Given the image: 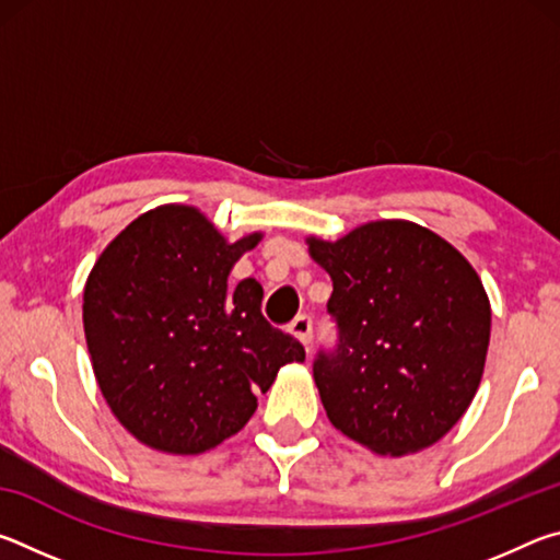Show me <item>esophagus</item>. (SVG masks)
<instances>
[{
  "label": "esophagus",
  "mask_w": 560,
  "mask_h": 560,
  "mask_svg": "<svg viewBox=\"0 0 560 560\" xmlns=\"http://www.w3.org/2000/svg\"><path fill=\"white\" fill-rule=\"evenodd\" d=\"M289 330L293 336H296L303 346L308 348V343H311V338H314V320H311L308 316H299V318H293L291 320V326H289Z\"/></svg>",
  "instance_id": "esophagus-1"
}]
</instances>
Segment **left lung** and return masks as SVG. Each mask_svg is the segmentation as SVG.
Listing matches in <instances>:
<instances>
[{"instance_id":"left-lung-1","label":"left lung","mask_w":560,"mask_h":560,"mask_svg":"<svg viewBox=\"0 0 560 560\" xmlns=\"http://www.w3.org/2000/svg\"><path fill=\"white\" fill-rule=\"evenodd\" d=\"M328 271L336 350L314 381L330 424L375 454L420 452L467 412L485 373L491 306L471 264L424 226L381 220L308 236Z\"/></svg>"}]
</instances>
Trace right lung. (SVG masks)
<instances>
[{
	"instance_id": "1",
	"label": "right lung",
	"mask_w": 560,
	"mask_h": 560,
	"mask_svg": "<svg viewBox=\"0 0 560 560\" xmlns=\"http://www.w3.org/2000/svg\"><path fill=\"white\" fill-rule=\"evenodd\" d=\"M261 234L226 242L187 205L155 207L113 240L83 289L91 365L110 412L138 442L202 454L240 432L296 338L261 316L264 289L230 271Z\"/></svg>"
}]
</instances>
